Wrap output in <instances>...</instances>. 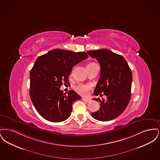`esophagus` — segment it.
<instances>
[{
    "label": "esophagus",
    "instance_id": "34e87169",
    "mask_svg": "<svg viewBox=\"0 0 160 160\" xmlns=\"http://www.w3.org/2000/svg\"><path fill=\"white\" fill-rule=\"evenodd\" d=\"M82 100H83L84 101L87 102H89L91 101V99H89V98H82Z\"/></svg>",
    "mask_w": 160,
    "mask_h": 160
}]
</instances>
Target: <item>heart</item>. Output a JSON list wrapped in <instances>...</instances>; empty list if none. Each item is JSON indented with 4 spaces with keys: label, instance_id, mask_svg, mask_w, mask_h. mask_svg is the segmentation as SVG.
<instances>
[{
    "label": "heart",
    "instance_id": "1",
    "mask_svg": "<svg viewBox=\"0 0 160 160\" xmlns=\"http://www.w3.org/2000/svg\"><path fill=\"white\" fill-rule=\"evenodd\" d=\"M91 63H89V64H91ZM91 88L92 86L91 84L80 83L75 86L74 89L80 95H83V96H86L88 94L89 91L91 89Z\"/></svg>",
    "mask_w": 160,
    "mask_h": 160
}]
</instances>
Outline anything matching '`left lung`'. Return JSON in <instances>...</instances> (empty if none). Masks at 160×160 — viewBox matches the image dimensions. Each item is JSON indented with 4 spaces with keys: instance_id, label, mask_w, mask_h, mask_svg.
Instances as JSON below:
<instances>
[{
    "instance_id": "1",
    "label": "left lung",
    "mask_w": 160,
    "mask_h": 160,
    "mask_svg": "<svg viewBox=\"0 0 160 160\" xmlns=\"http://www.w3.org/2000/svg\"><path fill=\"white\" fill-rule=\"evenodd\" d=\"M88 54L99 62L101 72L93 94L107 96V99L94 98L99 101L100 108L92 113L100 121L113 120L123 112L131 98L132 72L124 58L107 49L88 51Z\"/></svg>"
}]
</instances>
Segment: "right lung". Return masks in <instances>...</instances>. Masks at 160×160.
<instances>
[{"label":"right lung","mask_w":160,"mask_h":160,"mask_svg":"<svg viewBox=\"0 0 160 160\" xmlns=\"http://www.w3.org/2000/svg\"><path fill=\"white\" fill-rule=\"evenodd\" d=\"M88 58L86 52L54 49L38 57L30 72V97L38 113L53 122L67 119L74 101L82 99L74 91L63 93L72 68Z\"/></svg>","instance_id":"right-lung-1"}]
</instances>
